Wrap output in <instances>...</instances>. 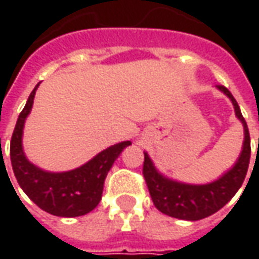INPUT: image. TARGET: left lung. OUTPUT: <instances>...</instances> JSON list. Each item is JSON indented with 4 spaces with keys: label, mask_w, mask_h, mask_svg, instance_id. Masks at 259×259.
<instances>
[{
    "label": "left lung",
    "mask_w": 259,
    "mask_h": 259,
    "mask_svg": "<svg viewBox=\"0 0 259 259\" xmlns=\"http://www.w3.org/2000/svg\"><path fill=\"white\" fill-rule=\"evenodd\" d=\"M216 88L231 99L234 105L235 115L244 126L242 151L238 157L236 163L232 165V168H229L219 179L210 183H182L160 173L155 168L150 155L144 153L143 174L150 190V196L153 199V203L161 213L168 214L171 218L183 219V221H199L216 213L241 189L248 171L249 157H251V138H249L246 122L232 94L222 85H218Z\"/></svg>",
    "instance_id": "1"
}]
</instances>
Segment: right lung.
I'll return each mask as SVG.
<instances>
[{"label":"right lung","instance_id":"right-lung-1","mask_svg":"<svg viewBox=\"0 0 259 259\" xmlns=\"http://www.w3.org/2000/svg\"><path fill=\"white\" fill-rule=\"evenodd\" d=\"M38 85L28 96L11 137L10 157L15 179L24 193L47 213L60 218L83 216L99 204L106 174L125 147L131 145V141L111 145L88 163L69 171H46L34 165L28 161L23 150V130Z\"/></svg>","mask_w":259,"mask_h":259}]
</instances>
